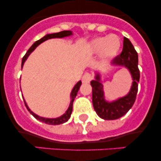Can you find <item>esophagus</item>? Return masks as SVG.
Segmentation results:
<instances>
[{"mask_svg":"<svg viewBox=\"0 0 161 161\" xmlns=\"http://www.w3.org/2000/svg\"><path fill=\"white\" fill-rule=\"evenodd\" d=\"M92 75L90 74V73H86L83 75L82 80L83 83H88L92 80Z\"/></svg>","mask_w":161,"mask_h":161,"instance_id":"1","label":"esophagus"}]
</instances>
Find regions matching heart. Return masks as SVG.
I'll use <instances>...</instances> for the list:
<instances>
[{"instance_id": "b5f03b06", "label": "heart", "mask_w": 161, "mask_h": 161, "mask_svg": "<svg viewBox=\"0 0 161 161\" xmlns=\"http://www.w3.org/2000/svg\"><path fill=\"white\" fill-rule=\"evenodd\" d=\"M121 42L116 35H110L108 37H98L93 39L89 45L92 52H101L103 58H111L114 57L120 48Z\"/></svg>"}]
</instances>
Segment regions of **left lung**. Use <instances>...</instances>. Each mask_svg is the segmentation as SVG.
I'll use <instances>...</instances> for the list:
<instances>
[{
    "instance_id": "obj_1",
    "label": "left lung",
    "mask_w": 161,
    "mask_h": 161,
    "mask_svg": "<svg viewBox=\"0 0 161 161\" xmlns=\"http://www.w3.org/2000/svg\"><path fill=\"white\" fill-rule=\"evenodd\" d=\"M138 53L128 38H123V47L121 53L112 60L113 65L125 66L130 72L133 82L130 91L126 95L112 102L105 101L103 85L99 73L91 82L92 87V103L95 112L101 119L113 120L124 116L133 106L138 92V83L140 72L138 67Z\"/></svg>"
}]
</instances>
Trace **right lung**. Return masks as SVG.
<instances>
[{
  "instance_id": "add662e5",
  "label": "right lung",
  "mask_w": 161,
  "mask_h": 161,
  "mask_svg": "<svg viewBox=\"0 0 161 161\" xmlns=\"http://www.w3.org/2000/svg\"><path fill=\"white\" fill-rule=\"evenodd\" d=\"M73 35V32L72 31H62V32H57V33H53V34H47L45 36H44L43 38H42L41 39L36 41L33 45L31 46V47L28 50V51L25 54V56L23 57V60H22V67H23L24 63H25V60H26L27 57L29 56L31 53L34 51L35 49L36 48V47H38L40 44H42V42H45L46 40L51 39V38H64V37H67V36H70ZM81 85H82V82L79 81V82H77V84L74 86V88H73L72 90L71 94H70V97H71V101H70V104L69 108H68L67 110H66V113L64 114H63L61 116L57 118H45V117H42V116H39L38 115H36V114H34L30 109L29 108V107L27 106L26 103H25V100H24V103H25V107H26L27 110H29V113H30L32 115L34 116L36 119H38L42 123H45L46 124L48 125H60L62 124V123H66V121H68V119H69L70 116H71V114L72 111H73V101H74L75 96L77 95V93H78L79 88H80Z\"/></svg>"
}]
</instances>
